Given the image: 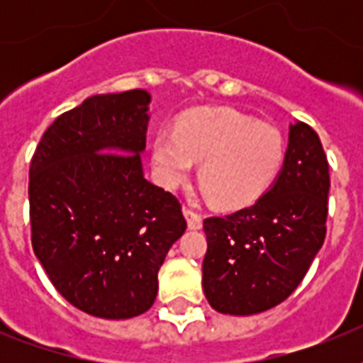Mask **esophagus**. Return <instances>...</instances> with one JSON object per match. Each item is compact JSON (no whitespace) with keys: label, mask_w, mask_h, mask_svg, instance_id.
Here are the masks:
<instances>
[{"label":"esophagus","mask_w":363,"mask_h":363,"mask_svg":"<svg viewBox=\"0 0 363 363\" xmlns=\"http://www.w3.org/2000/svg\"><path fill=\"white\" fill-rule=\"evenodd\" d=\"M182 213H184V216H186L188 228H190V230H199V228L203 226V218H201L199 213H196V211L190 209V207H184Z\"/></svg>","instance_id":"34e87169"}]
</instances>
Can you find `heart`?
<instances>
[{"instance_id": "obj_1", "label": "heart", "mask_w": 363, "mask_h": 363, "mask_svg": "<svg viewBox=\"0 0 363 363\" xmlns=\"http://www.w3.org/2000/svg\"><path fill=\"white\" fill-rule=\"evenodd\" d=\"M281 131L233 109L196 111L175 131L160 130L152 164L162 184L175 188L199 165V184L220 207H242L267 190L281 169Z\"/></svg>"}]
</instances>
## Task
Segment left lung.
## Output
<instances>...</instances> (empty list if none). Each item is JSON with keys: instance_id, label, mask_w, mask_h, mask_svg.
<instances>
[{"instance_id": "8db88e82", "label": "left lung", "mask_w": 363, "mask_h": 363, "mask_svg": "<svg viewBox=\"0 0 363 363\" xmlns=\"http://www.w3.org/2000/svg\"><path fill=\"white\" fill-rule=\"evenodd\" d=\"M330 173L316 131L290 124L284 164L250 207L203 220V292L224 315L248 316L282 303L303 281L326 238Z\"/></svg>"}]
</instances>
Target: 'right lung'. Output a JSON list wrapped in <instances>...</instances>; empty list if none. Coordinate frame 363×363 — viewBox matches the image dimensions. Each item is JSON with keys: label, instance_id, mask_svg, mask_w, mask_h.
Segmentation results:
<instances>
[{"label": "right lung", "instance_id": "add662e5", "mask_svg": "<svg viewBox=\"0 0 363 363\" xmlns=\"http://www.w3.org/2000/svg\"><path fill=\"white\" fill-rule=\"evenodd\" d=\"M147 90L101 94L60 115L30 165L31 247L54 288L88 315H143L186 230L181 203L143 175Z\"/></svg>", "mask_w": 363, "mask_h": 363}]
</instances>
